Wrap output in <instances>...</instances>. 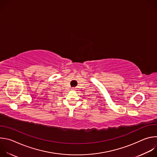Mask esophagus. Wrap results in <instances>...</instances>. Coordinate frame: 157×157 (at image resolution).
I'll list each match as a JSON object with an SVG mask.
<instances>
[{"label": "esophagus", "mask_w": 157, "mask_h": 157, "mask_svg": "<svg viewBox=\"0 0 157 157\" xmlns=\"http://www.w3.org/2000/svg\"><path fill=\"white\" fill-rule=\"evenodd\" d=\"M72 90L73 91H75V88H72Z\"/></svg>", "instance_id": "esophagus-1"}]
</instances>
